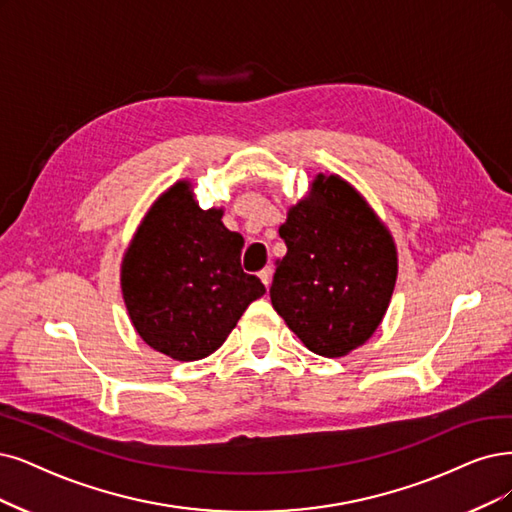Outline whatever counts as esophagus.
Instances as JSON below:
<instances>
[{"mask_svg":"<svg viewBox=\"0 0 512 512\" xmlns=\"http://www.w3.org/2000/svg\"><path fill=\"white\" fill-rule=\"evenodd\" d=\"M259 278H261L263 285H266V289H270V282H272V268H270V266H268V268H263V270L259 272Z\"/></svg>","mask_w":512,"mask_h":512,"instance_id":"obj_1","label":"esophagus"}]
</instances>
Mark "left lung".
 Instances as JSON below:
<instances>
[{
	"instance_id": "8db88e82",
	"label": "left lung",
	"mask_w": 512,
	"mask_h": 512,
	"mask_svg": "<svg viewBox=\"0 0 512 512\" xmlns=\"http://www.w3.org/2000/svg\"><path fill=\"white\" fill-rule=\"evenodd\" d=\"M278 234L287 255L270 287L274 310L314 354L337 358L363 346L399 272L388 227L348 181L320 173Z\"/></svg>"
}]
</instances>
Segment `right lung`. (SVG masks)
Returning a JSON list of instances; mask_svg holds the SVG:
<instances>
[{
    "label": "right lung",
    "instance_id": "right-lung-1",
    "mask_svg": "<svg viewBox=\"0 0 512 512\" xmlns=\"http://www.w3.org/2000/svg\"><path fill=\"white\" fill-rule=\"evenodd\" d=\"M202 208L192 183L177 181L151 204L122 259V295L143 342L175 361H200L232 333L251 301L266 293L244 274V238Z\"/></svg>",
    "mask_w": 512,
    "mask_h": 512
}]
</instances>
